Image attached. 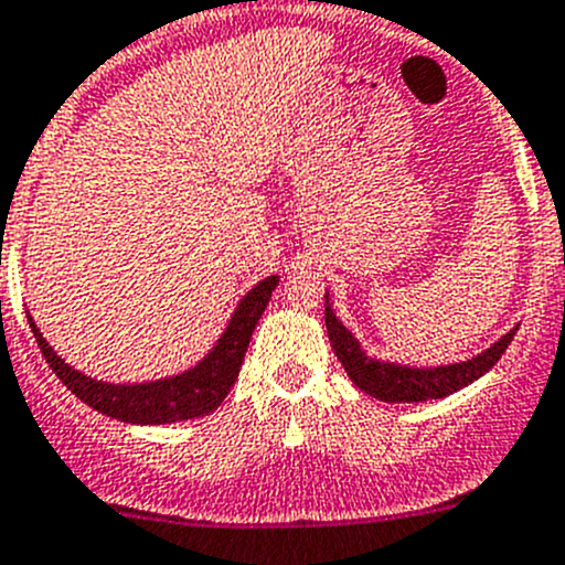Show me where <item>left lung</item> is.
<instances>
[{"mask_svg": "<svg viewBox=\"0 0 565 565\" xmlns=\"http://www.w3.org/2000/svg\"><path fill=\"white\" fill-rule=\"evenodd\" d=\"M327 332L340 365L360 391H365L380 403H428V399L456 394L459 388L470 385L472 380L484 377L487 371L501 360V354L507 352V345L515 338L518 327L510 329L504 338H498L490 349H484V352L470 360H461V363L403 365L365 354L352 329H345L343 320L334 315L327 295Z\"/></svg>", "mask_w": 565, "mask_h": 565, "instance_id": "obj_1", "label": "left lung"}]
</instances>
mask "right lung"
<instances>
[{"label":"right lung","instance_id":"right-lung-1","mask_svg":"<svg viewBox=\"0 0 565 565\" xmlns=\"http://www.w3.org/2000/svg\"><path fill=\"white\" fill-rule=\"evenodd\" d=\"M276 284L278 276H270L258 281L247 295H242V301L236 303L231 320H227L225 332L220 334V340L213 343V349L200 363L180 371L174 377L146 380V383H104V380L86 377L55 354V349L44 340L42 329L35 327L30 315L28 323L44 360L55 371V377L67 385L81 403H86L98 414L131 422V425H169V422L196 419V416H205L213 408H220L227 391L236 383L253 329L270 303Z\"/></svg>","mask_w":565,"mask_h":565}]
</instances>
